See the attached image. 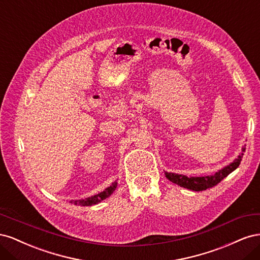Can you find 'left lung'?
<instances>
[{
	"instance_id": "left-lung-1",
	"label": "left lung",
	"mask_w": 260,
	"mask_h": 260,
	"mask_svg": "<svg viewBox=\"0 0 260 260\" xmlns=\"http://www.w3.org/2000/svg\"><path fill=\"white\" fill-rule=\"evenodd\" d=\"M243 152H245V148H243ZM242 155L243 153L239 156L238 159H235L233 162H231L229 166H226L223 169L216 172L214 176L186 177L182 175H176V174H170V172H166V177L168 180L171 181V182H174L182 187L188 188V190H193V191L207 190L209 187L217 185L220 181L223 180L226 176H229L233 170H235L239 167Z\"/></svg>"
}]
</instances>
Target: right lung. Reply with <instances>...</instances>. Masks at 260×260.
<instances>
[{
  "instance_id": "add662e5",
  "label": "right lung",
  "mask_w": 260,
  "mask_h": 260,
  "mask_svg": "<svg viewBox=\"0 0 260 260\" xmlns=\"http://www.w3.org/2000/svg\"><path fill=\"white\" fill-rule=\"evenodd\" d=\"M117 186V183H113V185H111L109 187H107L105 191L101 192L96 195L91 196V198H88L85 200H79V201H75V202H70V203H75L76 205H80V206H92V205H95V204L100 203L101 201L105 200L108 196H111V194L115 191V188Z\"/></svg>"
}]
</instances>
